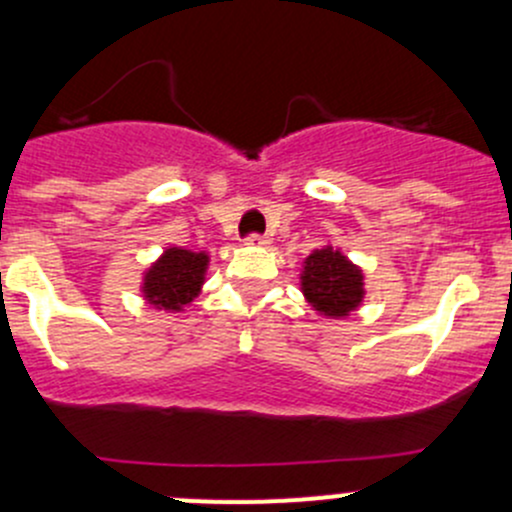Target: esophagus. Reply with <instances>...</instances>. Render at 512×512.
<instances>
[{"instance_id": "34e87169", "label": "esophagus", "mask_w": 512, "mask_h": 512, "mask_svg": "<svg viewBox=\"0 0 512 512\" xmlns=\"http://www.w3.org/2000/svg\"><path fill=\"white\" fill-rule=\"evenodd\" d=\"M245 245H255V247H265V245H270V237L267 235H250L245 240Z\"/></svg>"}]
</instances>
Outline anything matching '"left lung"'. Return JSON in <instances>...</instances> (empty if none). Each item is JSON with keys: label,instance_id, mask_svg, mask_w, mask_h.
<instances>
[{"label": "left lung", "instance_id": "8db88e82", "mask_svg": "<svg viewBox=\"0 0 512 512\" xmlns=\"http://www.w3.org/2000/svg\"><path fill=\"white\" fill-rule=\"evenodd\" d=\"M364 270L354 265L339 247L324 245L312 250L302 262L299 289L319 317L347 319L364 304Z\"/></svg>", "mask_w": 512, "mask_h": 512}]
</instances>
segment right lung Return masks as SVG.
<instances>
[{
  "label": "right lung",
  "mask_w": 512,
  "mask_h": 512,
  "mask_svg": "<svg viewBox=\"0 0 512 512\" xmlns=\"http://www.w3.org/2000/svg\"><path fill=\"white\" fill-rule=\"evenodd\" d=\"M208 265L210 252H193L175 245L165 247L163 255L143 272L141 297L163 312H183L203 292Z\"/></svg>",
  "instance_id": "1"
}]
</instances>
